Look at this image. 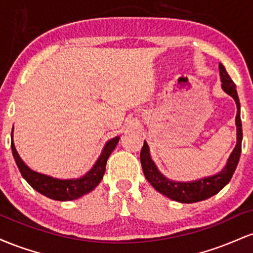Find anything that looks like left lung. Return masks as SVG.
<instances>
[{
  "instance_id": "obj_1",
  "label": "left lung",
  "mask_w": 253,
  "mask_h": 253,
  "mask_svg": "<svg viewBox=\"0 0 253 253\" xmlns=\"http://www.w3.org/2000/svg\"><path fill=\"white\" fill-rule=\"evenodd\" d=\"M219 70L223 91L227 92L229 96L233 97L237 104V145L234 150L232 151L231 156H229L227 164L225 165V168L219 173L193 182L171 181V179L167 178L163 173H161V171L157 169L155 162L151 159L149 145H147L146 141H144V146L140 152V162L145 177H146L147 181L152 184V187L157 191H159V193H162L171 200H175V201L182 203H193L202 201V200L215 195L231 181L232 176H233L234 171L237 169L238 162H239L240 158V152H242L243 140L239 97H238L237 94L236 84L231 80V77L228 76L225 66L221 63L219 64Z\"/></svg>"
}]
</instances>
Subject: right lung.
<instances>
[{"mask_svg":"<svg viewBox=\"0 0 253 253\" xmlns=\"http://www.w3.org/2000/svg\"><path fill=\"white\" fill-rule=\"evenodd\" d=\"M119 139H120L119 136H115V138L110 139L108 143H106L94 167L84 176L74 179H58L30 169L17 153L13 141V132H11V152H13L15 163L22 177L33 189L52 200L70 201V200H76L78 197L85 195L97 187L104 175V171H106L107 161H108L110 153L117 147Z\"/></svg>","mask_w":253,"mask_h":253,"instance_id":"right-lung-1","label":"right lung"}]
</instances>
